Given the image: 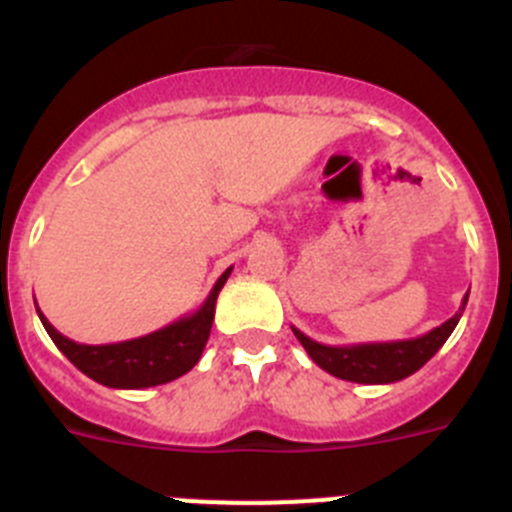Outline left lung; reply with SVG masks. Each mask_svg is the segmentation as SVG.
I'll return each mask as SVG.
<instances>
[{
  "label": "left lung",
  "mask_w": 512,
  "mask_h": 512,
  "mask_svg": "<svg viewBox=\"0 0 512 512\" xmlns=\"http://www.w3.org/2000/svg\"><path fill=\"white\" fill-rule=\"evenodd\" d=\"M469 292L461 300L459 312L438 328L428 330L425 336L408 338V341H387V343H354V346H325V343L312 341L302 330L292 328L297 341L305 346L310 359L338 379L356 384H392L410 377L436 356L438 348L446 343V338L454 333L461 312L467 307Z\"/></svg>",
  "instance_id": "1"
}]
</instances>
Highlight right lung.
<instances>
[{
  "label": "right lung",
  "mask_w": 512,
  "mask_h": 512,
  "mask_svg": "<svg viewBox=\"0 0 512 512\" xmlns=\"http://www.w3.org/2000/svg\"><path fill=\"white\" fill-rule=\"evenodd\" d=\"M230 271H233V266L220 274L215 287L210 289V295L197 310L164 325V328L153 330L148 336L130 338V341L102 343V346L76 343L48 323L38 302H35V310H38L40 323L48 330V336L56 343L58 351L79 372H84L89 379L104 384V387H112V390H146V387L179 379L200 361L207 338H210L212 320H215L217 295H220L223 284L228 282Z\"/></svg>",
  "instance_id": "add662e5"
}]
</instances>
